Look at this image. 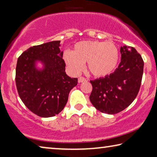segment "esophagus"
<instances>
[{
  "label": "esophagus",
  "instance_id": "34e87169",
  "mask_svg": "<svg viewBox=\"0 0 157 157\" xmlns=\"http://www.w3.org/2000/svg\"><path fill=\"white\" fill-rule=\"evenodd\" d=\"M87 79L84 78V77H80V78H78V82L79 83H82V82H86Z\"/></svg>",
  "mask_w": 157,
  "mask_h": 157
}]
</instances>
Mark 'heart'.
Masks as SVG:
<instances>
[{
  "instance_id": "1",
  "label": "heart",
  "mask_w": 157,
  "mask_h": 157,
  "mask_svg": "<svg viewBox=\"0 0 157 157\" xmlns=\"http://www.w3.org/2000/svg\"><path fill=\"white\" fill-rule=\"evenodd\" d=\"M119 59V50L113 42L83 41L74 46L73 51L66 50L63 59L71 72L79 74L84 63L92 75L104 77L115 70Z\"/></svg>"
}]
</instances>
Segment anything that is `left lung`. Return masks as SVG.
Here are the masks:
<instances>
[{"instance_id": "1", "label": "left lung", "mask_w": 157, "mask_h": 157, "mask_svg": "<svg viewBox=\"0 0 157 157\" xmlns=\"http://www.w3.org/2000/svg\"><path fill=\"white\" fill-rule=\"evenodd\" d=\"M121 60L113 73L91 80L90 101L96 109L115 114L126 109L137 96L141 84L144 62L133 47L121 46Z\"/></svg>"}]
</instances>
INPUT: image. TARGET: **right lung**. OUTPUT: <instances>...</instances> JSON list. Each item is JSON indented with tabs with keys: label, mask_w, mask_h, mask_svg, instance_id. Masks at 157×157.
I'll return each instance as SVG.
<instances>
[{
	"label": "right lung",
	"mask_w": 157,
	"mask_h": 157,
	"mask_svg": "<svg viewBox=\"0 0 157 157\" xmlns=\"http://www.w3.org/2000/svg\"><path fill=\"white\" fill-rule=\"evenodd\" d=\"M60 41L30 47L20 55L16 68V84L24 105L36 115L48 118L64 108L71 90L78 84L65 72ZM38 61L43 68H36Z\"/></svg>",
	"instance_id": "1"
}]
</instances>
